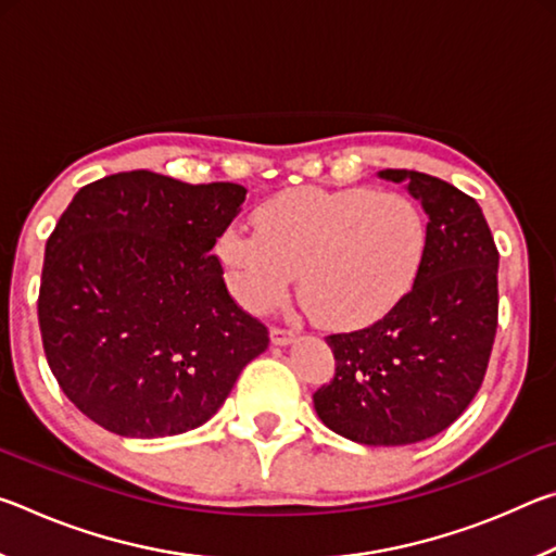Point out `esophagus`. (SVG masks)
Masks as SVG:
<instances>
[{
  "label": "esophagus",
  "instance_id": "34e87169",
  "mask_svg": "<svg viewBox=\"0 0 556 556\" xmlns=\"http://www.w3.org/2000/svg\"><path fill=\"white\" fill-rule=\"evenodd\" d=\"M269 338L275 345H289L291 341H294V331H287V328H271Z\"/></svg>",
  "mask_w": 556,
  "mask_h": 556
}]
</instances>
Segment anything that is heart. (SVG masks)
<instances>
[{
    "instance_id": "heart-1",
    "label": "heart",
    "mask_w": 556,
    "mask_h": 556,
    "mask_svg": "<svg viewBox=\"0 0 556 556\" xmlns=\"http://www.w3.org/2000/svg\"><path fill=\"white\" fill-rule=\"evenodd\" d=\"M257 232L225 230L215 252L235 299L267 314L299 294L333 331H361L412 294L427 260L429 225L417 201L372 188L301 186L255 213Z\"/></svg>"
}]
</instances>
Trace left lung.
Returning a JSON list of instances; mask_svg holds the SVG:
<instances>
[{"mask_svg":"<svg viewBox=\"0 0 556 556\" xmlns=\"http://www.w3.org/2000/svg\"><path fill=\"white\" fill-rule=\"evenodd\" d=\"M429 218L412 294L382 321L328 336L336 378L314 394L324 425L365 446H407L454 425L481 390L497 328V250L481 205L437 176L384 168Z\"/></svg>","mask_w":556,"mask_h":556,"instance_id":"obj_1","label":"left lung"}]
</instances>
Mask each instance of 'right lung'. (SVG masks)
Segmentation results:
<instances>
[{
	"mask_svg": "<svg viewBox=\"0 0 556 556\" xmlns=\"http://www.w3.org/2000/svg\"><path fill=\"white\" fill-rule=\"evenodd\" d=\"M240 184L154 172L83 186L46 242L39 326L75 407L112 434L162 439L208 421L267 328L228 294L211 255Z\"/></svg>",
	"mask_w": 556,
	"mask_h": 556,
	"instance_id": "obj_1",
	"label": "right lung"
}]
</instances>
